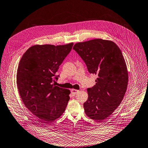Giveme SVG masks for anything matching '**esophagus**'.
Segmentation results:
<instances>
[{
    "mask_svg": "<svg viewBox=\"0 0 148 148\" xmlns=\"http://www.w3.org/2000/svg\"><path fill=\"white\" fill-rule=\"evenodd\" d=\"M79 91V90H75V89H72L71 90V92L72 94H73L74 95H75Z\"/></svg>",
    "mask_w": 148,
    "mask_h": 148,
    "instance_id": "34e87169",
    "label": "esophagus"
}]
</instances>
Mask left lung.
<instances>
[{"label": "left lung", "instance_id": "left-lung-1", "mask_svg": "<svg viewBox=\"0 0 148 148\" xmlns=\"http://www.w3.org/2000/svg\"><path fill=\"white\" fill-rule=\"evenodd\" d=\"M73 49L88 72L98 76L96 84L87 88L88 97L83 106L88 117L102 122L117 108L126 93L128 73L125 60L118 46L108 40L78 42Z\"/></svg>", "mask_w": 148, "mask_h": 148}]
</instances>
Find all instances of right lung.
I'll return each instance as SVG.
<instances>
[{
	"instance_id": "right-lung-1",
	"label": "right lung",
	"mask_w": 148,
	"mask_h": 148,
	"mask_svg": "<svg viewBox=\"0 0 148 148\" xmlns=\"http://www.w3.org/2000/svg\"><path fill=\"white\" fill-rule=\"evenodd\" d=\"M73 43L34 45L21 58L16 75L19 95L25 106L44 123L59 118L70 100V91L52 84L56 73Z\"/></svg>"
}]
</instances>
